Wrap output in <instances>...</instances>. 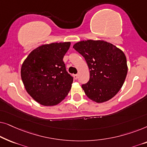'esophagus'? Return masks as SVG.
Segmentation results:
<instances>
[{"mask_svg":"<svg viewBox=\"0 0 147 147\" xmlns=\"http://www.w3.org/2000/svg\"><path fill=\"white\" fill-rule=\"evenodd\" d=\"M74 79H75V80H77L78 78V74H75V75H74Z\"/></svg>","mask_w":147,"mask_h":147,"instance_id":"obj_1","label":"esophagus"}]
</instances>
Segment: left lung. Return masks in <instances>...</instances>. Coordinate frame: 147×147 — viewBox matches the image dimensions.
<instances>
[{
  "instance_id": "8db88e82",
  "label": "left lung",
  "mask_w": 147,
  "mask_h": 147,
  "mask_svg": "<svg viewBox=\"0 0 147 147\" xmlns=\"http://www.w3.org/2000/svg\"><path fill=\"white\" fill-rule=\"evenodd\" d=\"M73 47L85 58L90 80L82 86L86 95L97 103L114 97L123 86L128 72L124 52L113 44L102 40H87Z\"/></svg>"
}]
</instances>
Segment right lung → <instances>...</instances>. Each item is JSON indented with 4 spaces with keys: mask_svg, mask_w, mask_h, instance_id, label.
<instances>
[{
    "mask_svg": "<svg viewBox=\"0 0 147 147\" xmlns=\"http://www.w3.org/2000/svg\"><path fill=\"white\" fill-rule=\"evenodd\" d=\"M70 44L42 45L33 50L22 64L21 79L26 91L41 105H57L71 90L73 77L66 71L63 61Z\"/></svg>",
    "mask_w": 147,
    "mask_h": 147,
    "instance_id": "obj_1",
    "label": "right lung"
}]
</instances>
